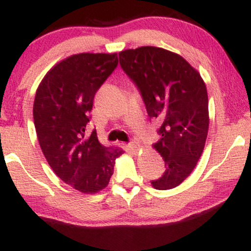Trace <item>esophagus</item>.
<instances>
[{"mask_svg": "<svg viewBox=\"0 0 251 251\" xmlns=\"http://www.w3.org/2000/svg\"><path fill=\"white\" fill-rule=\"evenodd\" d=\"M128 148L131 149L133 152H137L138 150H139V145H138L135 142H131V143H128Z\"/></svg>", "mask_w": 251, "mask_h": 251, "instance_id": "34e87169", "label": "esophagus"}]
</instances>
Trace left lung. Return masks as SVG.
I'll use <instances>...</instances> for the list:
<instances>
[{
    "mask_svg": "<svg viewBox=\"0 0 251 251\" xmlns=\"http://www.w3.org/2000/svg\"><path fill=\"white\" fill-rule=\"evenodd\" d=\"M119 62L139 91L150 119L160 125L154 149L165 171L151 180L170 190L186 179L201 158L209 129V101L201 74L178 54L139 47L119 53Z\"/></svg>",
    "mask_w": 251,
    "mask_h": 251,
    "instance_id": "1",
    "label": "left lung"
}]
</instances>
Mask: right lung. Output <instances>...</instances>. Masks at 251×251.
I'll use <instances>...</instances> for the list:
<instances>
[{
    "label": "right lung",
    "mask_w": 251,
    "mask_h": 251,
    "mask_svg": "<svg viewBox=\"0 0 251 251\" xmlns=\"http://www.w3.org/2000/svg\"><path fill=\"white\" fill-rule=\"evenodd\" d=\"M117 66L116 53L75 54L56 63L35 94L34 125L43 154L60 179L83 194L106 188L124 153L101 145L96 129L86 135L94 96Z\"/></svg>",
    "instance_id": "add662e5"
}]
</instances>
